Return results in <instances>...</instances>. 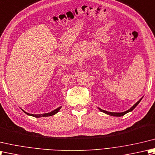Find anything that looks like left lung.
Wrapping results in <instances>:
<instances>
[{
    "label": "left lung",
    "mask_w": 155,
    "mask_h": 155,
    "mask_svg": "<svg viewBox=\"0 0 155 155\" xmlns=\"http://www.w3.org/2000/svg\"><path fill=\"white\" fill-rule=\"evenodd\" d=\"M142 98H143V97H142ZM142 98H141V99H140L139 100H138V102H137V103H136L133 106H132L130 109L128 110H126V111H125V112H111L106 111V110H104L101 109V108H98V109L100 110L101 112H104V113H105V114H108V115H110V116H119V117H120V116H124V114H126V113L130 112L132 111V110H133L136 108V107H137V106L138 105V104L140 103V102L141 101Z\"/></svg>",
    "instance_id": "8db88e82"
}]
</instances>
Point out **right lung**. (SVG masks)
<instances>
[{
    "label": "right lung",
    "instance_id": "add662e5",
    "mask_svg": "<svg viewBox=\"0 0 155 155\" xmlns=\"http://www.w3.org/2000/svg\"><path fill=\"white\" fill-rule=\"evenodd\" d=\"M61 106H60V107H59V108H58L57 109L53 110V111H51V112L45 113V114H32L27 113V112L24 111L23 110H22V109L21 110H23V111L25 114H27V115H29V116H34V117H36V118H41V117H45V116H51L54 115V114H57L59 111V110L61 109Z\"/></svg>",
    "mask_w": 155,
    "mask_h": 155
}]
</instances>
